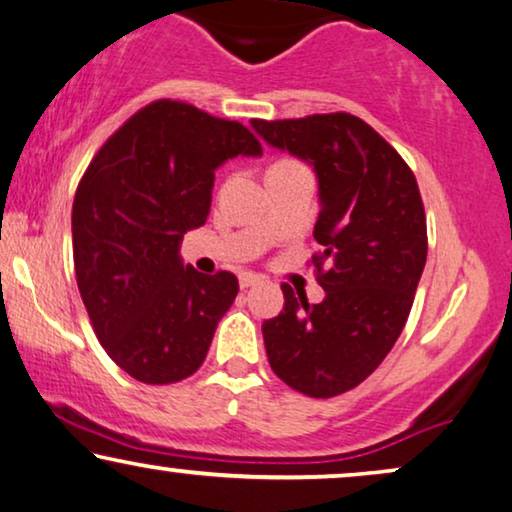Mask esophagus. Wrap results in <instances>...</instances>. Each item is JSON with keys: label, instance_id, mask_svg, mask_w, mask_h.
<instances>
[{"label": "esophagus", "instance_id": "esophagus-1", "mask_svg": "<svg viewBox=\"0 0 512 512\" xmlns=\"http://www.w3.org/2000/svg\"><path fill=\"white\" fill-rule=\"evenodd\" d=\"M261 282V277L254 275V272H240V286L242 289H249V286H256Z\"/></svg>", "mask_w": 512, "mask_h": 512}]
</instances>
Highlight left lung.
<instances>
[{
  "mask_svg": "<svg viewBox=\"0 0 512 512\" xmlns=\"http://www.w3.org/2000/svg\"><path fill=\"white\" fill-rule=\"evenodd\" d=\"M265 142L310 160L319 179L310 258L319 305L282 284L284 312L263 321L270 368L291 389L333 398L359 387L401 335L422 277L426 214L398 151L347 111L251 121Z\"/></svg>",
  "mask_w": 512,
  "mask_h": 512,
  "instance_id": "obj_1",
  "label": "left lung"
}]
</instances>
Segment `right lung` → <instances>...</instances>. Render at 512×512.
Returning <instances> with one entry per match:
<instances>
[{
	"label": "right lung",
	"mask_w": 512,
	"mask_h": 512,
	"mask_svg": "<svg viewBox=\"0 0 512 512\" xmlns=\"http://www.w3.org/2000/svg\"><path fill=\"white\" fill-rule=\"evenodd\" d=\"M240 153H263L242 123L156 100L83 172L72 207L76 284L104 352L137 382L191 377L240 291L233 272L200 275L179 258L186 230L207 221L214 170Z\"/></svg>",
	"instance_id": "add662e5"
}]
</instances>
